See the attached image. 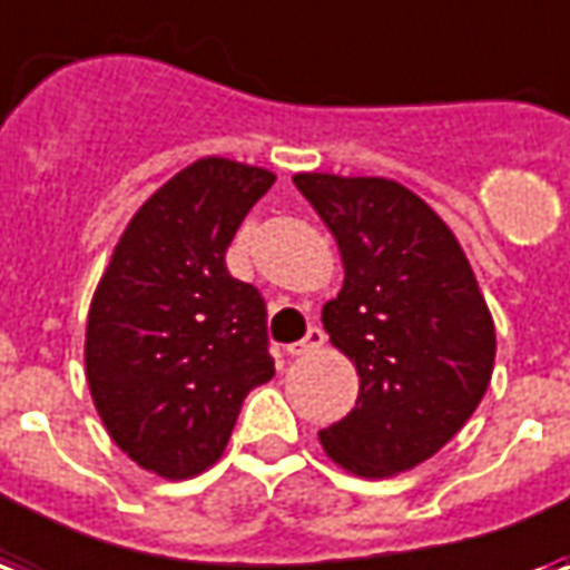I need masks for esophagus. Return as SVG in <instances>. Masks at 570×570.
Masks as SVG:
<instances>
[{
	"label": "esophagus",
	"instance_id": "1",
	"mask_svg": "<svg viewBox=\"0 0 570 570\" xmlns=\"http://www.w3.org/2000/svg\"><path fill=\"white\" fill-rule=\"evenodd\" d=\"M323 343H325L323 328H320V325H311V328H307V334H304V341L289 343V346H286V355H311V353H316Z\"/></svg>",
	"mask_w": 570,
	"mask_h": 570
}]
</instances>
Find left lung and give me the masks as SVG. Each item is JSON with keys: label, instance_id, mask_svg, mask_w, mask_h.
<instances>
[{"label": "left lung", "instance_id": "left-lung-1", "mask_svg": "<svg viewBox=\"0 0 570 570\" xmlns=\"http://www.w3.org/2000/svg\"><path fill=\"white\" fill-rule=\"evenodd\" d=\"M293 181L341 247L343 289L323 325L358 371L355 410L320 442L353 475H397L478 410L497 358L493 316L454 233L410 188L332 173Z\"/></svg>", "mask_w": 570, "mask_h": 570}]
</instances>
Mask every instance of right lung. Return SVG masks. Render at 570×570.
Segmentation results:
<instances>
[{"label":"right lung","instance_id":"1","mask_svg":"<svg viewBox=\"0 0 570 570\" xmlns=\"http://www.w3.org/2000/svg\"><path fill=\"white\" fill-rule=\"evenodd\" d=\"M275 173L199 158L130 217L95 289L86 380L112 442L181 481L227 449L247 391L275 376L266 302L227 247Z\"/></svg>","mask_w":570,"mask_h":570}]
</instances>
